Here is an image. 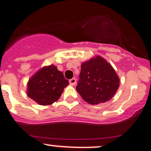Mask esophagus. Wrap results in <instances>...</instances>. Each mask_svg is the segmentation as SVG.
I'll return each instance as SVG.
<instances>
[{
	"mask_svg": "<svg viewBox=\"0 0 151 151\" xmlns=\"http://www.w3.org/2000/svg\"><path fill=\"white\" fill-rule=\"evenodd\" d=\"M69 83L70 85H75L76 84V79L73 78L69 80Z\"/></svg>",
	"mask_w": 151,
	"mask_h": 151,
	"instance_id": "34e87169",
	"label": "esophagus"
}]
</instances>
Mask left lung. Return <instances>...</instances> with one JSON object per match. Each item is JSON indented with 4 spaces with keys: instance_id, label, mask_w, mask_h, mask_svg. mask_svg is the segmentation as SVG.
I'll return each instance as SVG.
<instances>
[{
    "instance_id": "obj_1",
    "label": "left lung",
    "mask_w": 151,
    "mask_h": 151,
    "mask_svg": "<svg viewBox=\"0 0 151 151\" xmlns=\"http://www.w3.org/2000/svg\"><path fill=\"white\" fill-rule=\"evenodd\" d=\"M79 78L76 90L92 105L109 101L120 86V78L114 68L99 55L82 63Z\"/></svg>"
}]
</instances>
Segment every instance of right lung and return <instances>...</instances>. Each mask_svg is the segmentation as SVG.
Instances as JSON below:
<instances>
[{
  "instance_id": "right-lung-1",
  "label": "right lung",
  "mask_w": 151,
  "mask_h": 151,
  "mask_svg": "<svg viewBox=\"0 0 151 151\" xmlns=\"http://www.w3.org/2000/svg\"><path fill=\"white\" fill-rule=\"evenodd\" d=\"M69 85L64 74L55 65L43 66L30 78L27 94L37 104L47 106L57 101Z\"/></svg>"
}]
</instances>
